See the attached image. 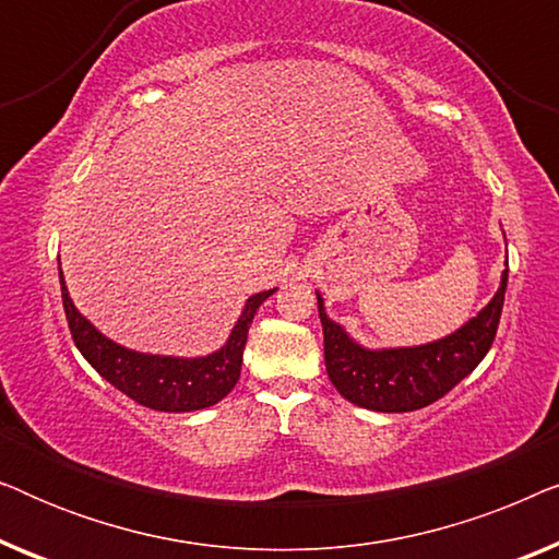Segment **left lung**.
<instances>
[{
	"label": "left lung",
	"instance_id": "obj_1",
	"mask_svg": "<svg viewBox=\"0 0 559 559\" xmlns=\"http://www.w3.org/2000/svg\"><path fill=\"white\" fill-rule=\"evenodd\" d=\"M509 270L491 302L445 338L407 348H366L328 318L323 297L318 312L323 323L325 371L341 396L373 412H415L438 402L468 377L491 348L501 320Z\"/></svg>",
	"mask_w": 559,
	"mask_h": 559
}]
</instances>
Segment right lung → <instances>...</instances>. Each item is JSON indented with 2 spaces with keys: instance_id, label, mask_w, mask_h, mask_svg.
Instances as JSON below:
<instances>
[{
  "instance_id": "1",
  "label": "right lung",
  "mask_w": 559,
  "mask_h": 559,
  "mask_svg": "<svg viewBox=\"0 0 559 559\" xmlns=\"http://www.w3.org/2000/svg\"><path fill=\"white\" fill-rule=\"evenodd\" d=\"M58 274L66 320L75 348L111 386H117L119 392H124L129 400L142 404V407L157 412H195L224 400L241 377L243 346H247L251 320H254L259 305L277 293V287H274L251 295L228 341L213 354L198 358L155 356L140 354V350L124 348L106 338L73 305L60 266Z\"/></svg>"
}]
</instances>
